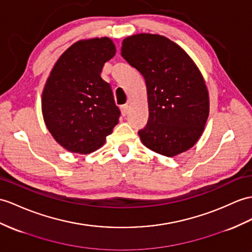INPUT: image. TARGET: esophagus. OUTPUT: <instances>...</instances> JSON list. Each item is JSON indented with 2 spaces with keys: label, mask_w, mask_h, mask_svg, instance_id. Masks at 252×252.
Here are the masks:
<instances>
[{
  "label": "esophagus",
  "mask_w": 252,
  "mask_h": 252,
  "mask_svg": "<svg viewBox=\"0 0 252 252\" xmlns=\"http://www.w3.org/2000/svg\"><path fill=\"white\" fill-rule=\"evenodd\" d=\"M121 111L123 115H126L128 112V105H123L121 106Z\"/></svg>",
  "instance_id": "34e87169"
}]
</instances>
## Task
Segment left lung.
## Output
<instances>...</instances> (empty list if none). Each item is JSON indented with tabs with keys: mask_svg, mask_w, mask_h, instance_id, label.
<instances>
[{
	"mask_svg": "<svg viewBox=\"0 0 252 252\" xmlns=\"http://www.w3.org/2000/svg\"><path fill=\"white\" fill-rule=\"evenodd\" d=\"M121 54L145 79L150 116L138 132L142 143L168 157L192 147L210 112L206 85L193 61L175 42L153 34L125 38Z\"/></svg>",
	"mask_w": 252,
	"mask_h": 252,
	"instance_id": "obj_1",
	"label": "left lung"
}]
</instances>
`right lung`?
Wrapping results in <instances>:
<instances>
[{
    "instance_id": "right-lung-1",
    "label": "right lung",
    "mask_w": 252,
    "mask_h": 252,
    "mask_svg": "<svg viewBox=\"0 0 252 252\" xmlns=\"http://www.w3.org/2000/svg\"><path fill=\"white\" fill-rule=\"evenodd\" d=\"M115 54L108 37L80 40L61 55L42 92L46 126L66 150L94 152L118 125L121 111L111 87L100 77Z\"/></svg>"
}]
</instances>
